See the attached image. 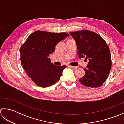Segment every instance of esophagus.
<instances>
[{
    "instance_id": "1",
    "label": "esophagus",
    "mask_w": 124,
    "mask_h": 124,
    "mask_svg": "<svg viewBox=\"0 0 124 124\" xmlns=\"http://www.w3.org/2000/svg\"><path fill=\"white\" fill-rule=\"evenodd\" d=\"M69 67L70 68H71V69H77L78 68V67H75V66H69Z\"/></svg>"
}]
</instances>
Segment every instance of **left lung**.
<instances>
[{"label":"left lung","instance_id":"left-lung-1","mask_svg":"<svg viewBox=\"0 0 124 124\" xmlns=\"http://www.w3.org/2000/svg\"><path fill=\"white\" fill-rule=\"evenodd\" d=\"M76 42L79 58H85L88 64L85 74L79 79L87 87L101 86L107 80L111 68V57L107 43L99 35L87 30L70 32Z\"/></svg>","mask_w":124,"mask_h":124}]
</instances>
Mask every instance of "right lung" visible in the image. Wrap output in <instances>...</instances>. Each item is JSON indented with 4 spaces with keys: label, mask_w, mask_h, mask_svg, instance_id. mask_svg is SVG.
Returning a JSON list of instances; mask_svg holds the SVG:
<instances>
[{
    "label": "right lung",
    "mask_w": 124,
    "mask_h": 124,
    "mask_svg": "<svg viewBox=\"0 0 124 124\" xmlns=\"http://www.w3.org/2000/svg\"><path fill=\"white\" fill-rule=\"evenodd\" d=\"M70 36L66 32L54 33L37 30L30 34L20 48L21 62L28 77L37 85L47 87L57 82L66 66H55L50 54L57 43Z\"/></svg>",
    "instance_id": "obj_1"
}]
</instances>
